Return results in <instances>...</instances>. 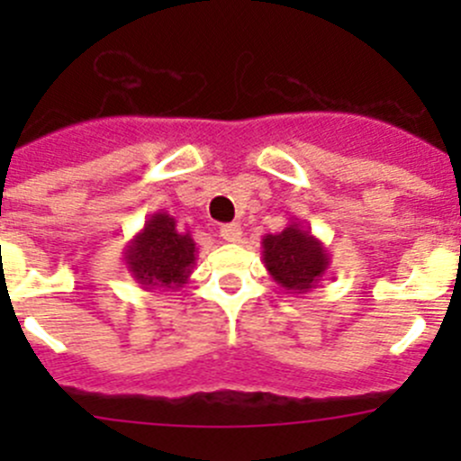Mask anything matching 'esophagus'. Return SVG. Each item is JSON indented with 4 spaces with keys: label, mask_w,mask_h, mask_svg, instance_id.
Wrapping results in <instances>:
<instances>
[{
    "label": "esophagus",
    "mask_w": 461,
    "mask_h": 461,
    "mask_svg": "<svg viewBox=\"0 0 461 461\" xmlns=\"http://www.w3.org/2000/svg\"><path fill=\"white\" fill-rule=\"evenodd\" d=\"M221 236L227 243H239L240 236H243V230H240L239 222H227V225L221 227Z\"/></svg>",
    "instance_id": "esophagus-1"
}]
</instances>
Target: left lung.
<instances>
[{"instance_id": "8db88e82", "label": "left lung", "mask_w": 461, "mask_h": 461, "mask_svg": "<svg viewBox=\"0 0 461 461\" xmlns=\"http://www.w3.org/2000/svg\"><path fill=\"white\" fill-rule=\"evenodd\" d=\"M263 263L269 276L287 292L305 294L330 269V252L310 227L292 221L278 234L263 236Z\"/></svg>"}]
</instances>
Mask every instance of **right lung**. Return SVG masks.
<instances>
[{"label": "right lung", "mask_w": 461, "mask_h": 461, "mask_svg": "<svg viewBox=\"0 0 461 461\" xmlns=\"http://www.w3.org/2000/svg\"><path fill=\"white\" fill-rule=\"evenodd\" d=\"M196 252L192 231H180L176 218L167 212H153L142 230L124 245L122 260L144 290L174 292L192 276Z\"/></svg>", "instance_id": "add662e5"}]
</instances>
